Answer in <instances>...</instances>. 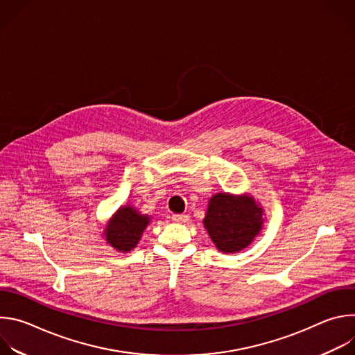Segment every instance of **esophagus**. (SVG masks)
Here are the masks:
<instances>
[{
  "label": "esophagus",
  "instance_id": "esophagus-1",
  "mask_svg": "<svg viewBox=\"0 0 355 355\" xmlns=\"http://www.w3.org/2000/svg\"><path fill=\"white\" fill-rule=\"evenodd\" d=\"M175 223H187L189 220V216L188 215H173L171 218Z\"/></svg>",
  "mask_w": 355,
  "mask_h": 355
}]
</instances>
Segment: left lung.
<instances>
[{"instance_id":"1","label":"left lung","mask_w":355,"mask_h":355,"mask_svg":"<svg viewBox=\"0 0 355 355\" xmlns=\"http://www.w3.org/2000/svg\"><path fill=\"white\" fill-rule=\"evenodd\" d=\"M204 226L220 252L233 254L247 248L261 233L264 209L251 193L218 192L208 202Z\"/></svg>"}]
</instances>
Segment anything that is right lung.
<instances>
[{"mask_svg": "<svg viewBox=\"0 0 355 355\" xmlns=\"http://www.w3.org/2000/svg\"><path fill=\"white\" fill-rule=\"evenodd\" d=\"M150 220L151 216L143 215L136 207L122 205L107 222L103 237L119 252H129L137 245Z\"/></svg>", "mask_w": 355, "mask_h": 355, "instance_id": "add662e5", "label": "right lung"}]
</instances>
